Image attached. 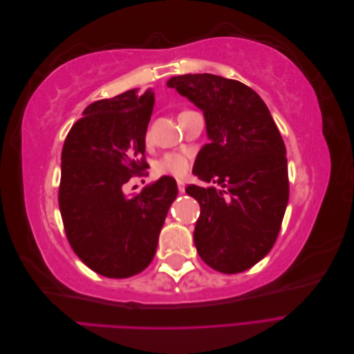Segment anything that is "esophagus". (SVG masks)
I'll return each mask as SVG.
<instances>
[{"label": "esophagus", "instance_id": "esophagus-1", "mask_svg": "<svg viewBox=\"0 0 354 354\" xmlns=\"http://www.w3.org/2000/svg\"><path fill=\"white\" fill-rule=\"evenodd\" d=\"M177 187H178V192L180 194H185V189H186V185L183 180H177Z\"/></svg>", "mask_w": 354, "mask_h": 354}]
</instances>
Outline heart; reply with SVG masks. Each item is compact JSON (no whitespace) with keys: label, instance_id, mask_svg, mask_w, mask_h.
<instances>
[{"label":"heart","instance_id":"obj_1","mask_svg":"<svg viewBox=\"0 0 354 354\" xmlns=\"http://www.w3.org/2000/svg\"><path fill=\"white\" fill-rule=\"evenodd\" d=\"M146 140H149V131L146 133ZM189 158L186 155L178 152H169L156 160L153 169L158 176L183 177L189 171Z\"/></svg>","mask_w":354,"mask_h":354}]
</instances>
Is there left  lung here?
<instances>
[{"label": "left lung", "mask_w": 354, "mask_h": 354, "mask_svg": "<svg viewBox=\"0 0 354 354\" xmlns=\"http://www.w3.org/2000/svg\"><path fill=\"white\" fill-rule=\"evenodd\" d=\"M168 87L203 111L209 143L201 149L195 174L224 187L186 189L201 205L198 254L221 273L248 270L273 248L288 205L279 128L260 95L236 80L186 73L171 78Z\"/></svg>", "instance_id": "8db88e82"}]
</instances>
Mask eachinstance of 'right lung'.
Returning a JSON list of instances; mask_svg holds the SVG:
<instances>
[{
    "label": "right lung",
    "instance_id": "right-lung-1",
    "mask_svg": "<svg viewBox=\"0 0 354 354\" xmlns=\"http://www.w3.org/2000/svg\"><path fill=\"white\" fill-rule=\"evenodd\" d=\"M153 104L155 93L138 88L94 102L62 149L59 207L66 238L85 266L113 279L151 264L177 196L171 177L133 198L124 195V186L147 167L145 136Z\"/></svg>",
    "mask_w": 354,
    "mask_h": 354
}]
</instances>
